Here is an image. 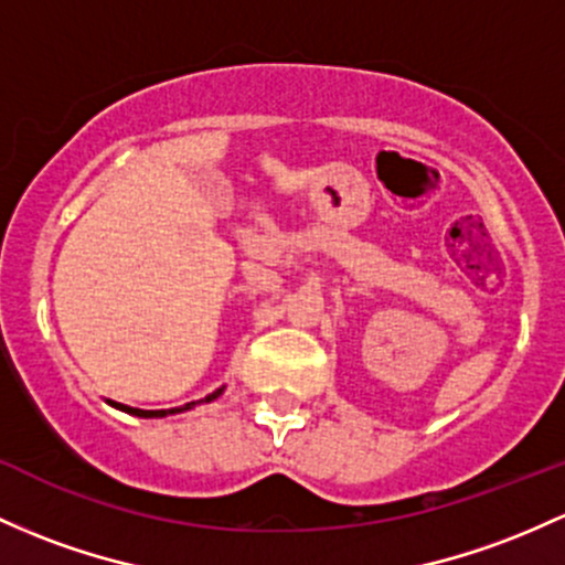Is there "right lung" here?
<instances>
[{
  "instance_id": "right-lung-1",
  "label": "right lung",
  "mask_w": 565,
  "mask_h": 565,
  "mask_svg": "<svg viewBox=\"0 0 565 565\" xmlns=\"http://www.w3.org/2000/svg\"><path fill=\"white\" fill-rule=\"evenodd\" d=\"M222 392H225V386H222V388H216V392H214V394H209L206 399H198V402H214L216 396H220ZM198 402H188V405H182V407H171V411H139V407H126V405H117V402H111V405H115L117 411H126V413H131V415H139V418H163V415H173V413H184V411H192V407H195Z\"/></svg>"
}]
</instances>
